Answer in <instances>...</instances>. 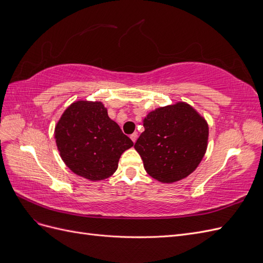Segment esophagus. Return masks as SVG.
I'll return each instance as SVG.
<instances>
[{"label": "esophagus", "mask_w": 263, "mask_h": 263, "mask_svg": "<svg viewBox=\"0 0 263 263\" xmlns=\"http://www.w3.org/2000/svg\"><path fill=\"white\" fill-rule=\"evenodd\" d=\"M137 138H138V135H137V133H134V134H132V135H130V139L133 140L134 144H135V142H136Z\"/></svg>", "instance_id": "1"}]
</instances>
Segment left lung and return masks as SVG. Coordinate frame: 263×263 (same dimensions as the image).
Listing matches in <instances>:
<instances>
[{"label": "left lung", "mask_w": 263, "mask_h": 263, "mask_svg": "<svg viewBox=\"0 0 263 263\" xmlns=\"http://www.w3.org/2000/svg\"><path fill=\"white\" fill-rule=\"evenodd\" d=\"M145 132L135 144L144 168L159 182L190 176L208 149L209 125L185 102L158 107L144 118Z\"/></svg>", "instance_id": "1"}]
</instances>
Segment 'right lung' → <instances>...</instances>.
Returning a JSON list of instances; mask_svg holds the SVG:
<instances>
[{
	"label": "right lung",
	"mask_w": 263,
	"mask_h": 263,
	"mask_svg": "<svg viewBox=\"0 0 263 263\" xmlns=\"http://www.w3.org/2000/svg\"><path fill=\"white\" fill-rule=\"evenodd\" d=\"M60 157L68 168L90 181L109 178L119 158L134 146L100 101H76L54 127Z\"/></svg>",
	"instance_id": "right-lung-1"
}]
</instances>
